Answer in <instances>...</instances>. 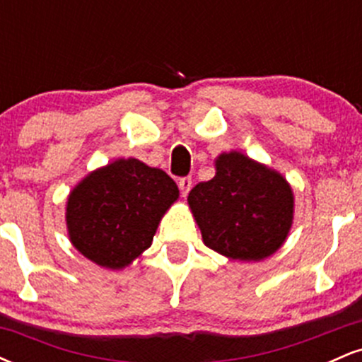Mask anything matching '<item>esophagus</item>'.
Segmentation results:
<instances>
[{
	"mask_svg": "<svg viewBox=\"0 0 362 362\" xmlns=\"http://www.w3.org/2000/svg\"><path fill=\"white\" fill-rule=\"evenodd\" d=\"M178 187H180V192H182V195H185L189 194V190H190V187H192V180H190L189 177H184V178H180V180H178Z\"/></svg>",
	"mask_w": 362,
	"mask_h": 362,
	"instance_id": "34e87169",
	"label": "esophagus"
}]
</instances>
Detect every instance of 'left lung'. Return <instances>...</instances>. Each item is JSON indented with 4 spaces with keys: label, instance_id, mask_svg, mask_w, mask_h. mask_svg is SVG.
Here are the masks:
<instances>
[{
    "label": "left lung",
    "instance_id": "1",
    "mask_svg": "<svg viewBox=\"0 0 362 362\" xmlns=\"http://www.w3.org/2000/svg\"><path fill=\"white\" fill-rule=\"evenodd\" d=\"M216 175L187 202L211 250L231 260L260 262L284 245L294 219V192L281 172L242 151L221 153Z\"/></svg>",
    "mask_w": 362,
    "mask_h": 362
}]
</instances>
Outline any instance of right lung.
<instances>
[{
  "label": "right lung",
  "mask_w": 362,
  "mask_h": 362,
  "mask_svg": "<svg viewBox=\"0 0 362 362\" xmlns=\"http://www.w3.org/2000/svg\"><path fill=\"white\" fill-rule=\"evenodd\" d=\"M177 199L178 187L163 170L138 158H117L69 192V242L93 264L122 271L151 247L158 224Z\"/></svg>",
  "instance_id": "1"
}]
</instances>
